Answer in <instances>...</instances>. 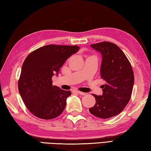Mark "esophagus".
I'll use <instances>...</instances> for the list:
<instances>
[{"instance_id":"esophagus-1","label":"esophagus","mask_w":151,"mask_h":151,"mask_svg":"<svg viewBox=\"0 0 151 151\" xmlns=\"http://www.w3.org/2000/svg\"><path fill=\"white\" fill-rule=\"evenodd\" d=\"M75 92L76 93L81 94V95H85V94H86L85 93H83V92H81V91H75Z\"/></svg>"}]
</instances>
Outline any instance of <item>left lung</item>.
Returning <instances> with one entry per match:
<instances>
[{"instance_id":"8db88e82","label":"left lung","mask_w":151,"mask_h":151,"mask_svg":"<svg viewBox=\"0 0 151 151\" xmlns=\"http://www.w3.org/2000/svg\"><path fill=\"white\" fill-rule=\"evenodd\" d=\"M102 54L101 76L103 95L95 97L96 104L89 112L96 117L109 119L121 112L131 99L134 76L131 64L116 45L103 41L91 45Z\"/></svg>"}]
</instances>
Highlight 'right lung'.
Wrapping results in <instances>:
<instances>
[{
	"instance_id": "right-lung-1",
	"label": "right lung",
	"mask_w": 151,
	"mask_h": 151,
	"mask_svg": "<svg viewBox=\"0 0 151 151\" xmlns=\"http://www.w3.org/2000/svg\"><path fill=\"white\" fill-rule=\"evenodd\" d=\"M79 48L76 45H46L25 58L18 87L25 106L33 115L50 120L63 112L71 92L53 86L52 77L55 73L58 75L67 58Z\"/></svg>"
}]
</instances>
